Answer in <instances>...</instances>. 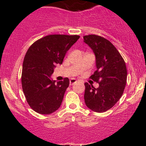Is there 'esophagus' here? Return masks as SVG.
<instances>
[{
    "label": "esophagus",
    "instance_id": "1",
    "mask_svg": "<svg viewBox=\"0 0 146 146\" xmlns=\"http://www.w3.org/2000/svg\"><path fill=\"white\" fill-rule=\"evenodd\" d=\"M77 82V80H76V79H70V85H74L75 83H76Z\"/></svg>",
    "mask_w": 146,
    "mask_h": 146
}]
</instances>
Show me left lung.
<instances>
[{
    "mask_svg": "<svg viewBox=\"0 0 146 146\" xmlns=\"http://www.w3.org/2000/svg\"><path fill=\"white\" fill-rule=\"evenodd\" d=\"M84 42L93 51L97 70L90 76L99 83L98 88L85 82V104L96 112H104L111 109L123 95L127 79L124 60L111 42L95 35L83 36Z\"/></svg>",
    "mask_w": 146,
    "mask_h": 146,
    "instance_id": "obj_1",
    "label": "left lung"
}]
</instances>
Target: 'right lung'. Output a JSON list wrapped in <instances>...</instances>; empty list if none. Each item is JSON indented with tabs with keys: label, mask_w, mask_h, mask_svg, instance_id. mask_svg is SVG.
<instances>
[{
	"label": "right lung",
	"mask_w": 146,
	"mask_h": 146,
	"mask_svg": "<svg viewBox=\"0 0 146 146\" xmlns=\"http://www.w3.org/2000/svg\"><path fill=\"white\" fill-rule=\"evenodd\" d=\"M79 38L78 35H48L28 48L23 64L22 87L27 103L36 112L49 114L61 106L69 79L56 82L51 76Z\"/></svg>",
	"instance_id": "1"
}]
</instances>
